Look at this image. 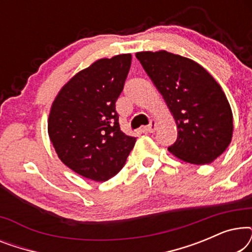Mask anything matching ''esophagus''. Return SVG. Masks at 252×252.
<instances>
[{
	"instance_id": "34e87169",
	"label": "esophagus",
	"mask_w": 252,
	"mask_h": 252,
	"mask_svg": "<svg viewBox=\"0 0 252 252\" xmlns=\"http://www.w3.org/2000/svg\"><path fill=\"white\" fill-rule=\"evenodd\" d=\"M156 127H157V122H156V120H151L149 125L146 127V130H148V132H149V133H153V132H155V129H156Z\"/></svg>"
}]
</instances>
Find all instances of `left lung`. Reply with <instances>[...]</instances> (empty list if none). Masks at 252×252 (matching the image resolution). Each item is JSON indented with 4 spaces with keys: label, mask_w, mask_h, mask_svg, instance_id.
<instances>
[{
    "label": "left lung",
    "mask_w": 252,
    "mask_h": 252,
    "mask_svg": "<svg viewBox=\"0 0 252 252\" xmlns=\"http://www.w3.org/2000/svg\"><path fill=\"white\" fill-rule=\"evenodd\" d=\"M136 58L177 123L178 139L168 151L187 163H212L233 136L232 109L218 82L204 67L180 55L141 51Z\"/></svg>",
    "instance_id": "1"
}]
</instances>
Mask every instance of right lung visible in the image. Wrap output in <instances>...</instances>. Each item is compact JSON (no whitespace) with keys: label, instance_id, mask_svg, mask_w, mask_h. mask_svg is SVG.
<instances>
[{"label":"right lung","instance_id":"obj_1","mask_svg":"<svg viewBox=\"0 0 252 252\" xmlns=\"http://www.w3.org/2000/svg\"><path fill=\"white\" fill-rule=\"evenodd\" d=\"M132 55L102 58L78 72L51 105L48 134L58 158L94 181L122 170L136 137L122 132L116 101L123 92Z\"/></svg>","mask_w":252,"mask_h":252}]
</instances>
